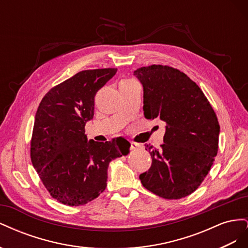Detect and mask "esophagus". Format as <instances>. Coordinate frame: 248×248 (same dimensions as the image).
<instances>
[{"mask_svg": "<svg viewBox=\"0 0 248 248\" xmlns=\"http://www.w3.org/2000/svg\"><path fill=\"white\" fill-rule=\"evenodd\" d=\"M129 145H130L131 150H137L140 147V145L137 144V142H134V141H129Z\"/></svg>", "mask_w": 248, "mask_h": 248, "instance_id": "obj_1", "label": "esophagus"}]
</instances>
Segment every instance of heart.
I'll return each instance as SVG.
<instances>
[{
	"label": "heart",
	"mask_w": 248,
	"mask_h": 248,
	"mask_svg": "<svg viewBox=\"0 0 248 248\" xmlns=\"http://www.w3.org/2000/svg\"><path fill=\"white\" fill-rule=\"evenodd\" d=\"M131 82H133V81L132 80H124L121 82V84H120V87L125 86V85H129V84H131Z\"/></svg>",
	"instance_id": "heart-1"
}]
</instances>
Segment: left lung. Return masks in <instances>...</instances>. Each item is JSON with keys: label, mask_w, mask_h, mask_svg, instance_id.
I'll list each match as a JSON object with an SVG mask.
<instances>
[{"label": "left lung", "mask_w": 248, "mask_h": 248, "mask_svg": "<svg viewBox=\"0 0 248 248\" xmlns=\"http://www.w3.org/2000/svg\"><path fill=\"white\" fill-rule=\"evenodd\" d=\"M134 76L144 87L145 117L167 124L160 149L146 146L152 164L140 175V182L163 199L185 198L204 181L218 151L215 111L200 87L179 69L150 65Z\"/></svg>", "instance_id": "left-lung-1"}]
</instances>
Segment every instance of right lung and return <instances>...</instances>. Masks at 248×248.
<instances>
[{"mask_svg": "<svg viewBox=\"0 0 248 248\" xmlns=\"http://www.w3.org/2000/svg\"><path fill=\"white\" fill-rule=\"evenodd\" d=\"M116 72L79 71L51 88L37 109L31 160L48 193L64 205H85L98 197L107 187L109 162L129 151L124 139L88 141L85 134L95 95Z\"/></svg>", "mask_w": 248, "mask_h": 248, "instance_id": "obj_1", "label": "right lung"}]
</instances>
